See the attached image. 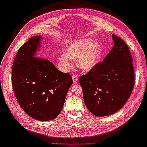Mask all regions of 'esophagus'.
<instances>
[{"mask_svg":"<svg viewBox=\"0 0 147 147\" xmlns=\"http://www.w3.org/2000/svg\"><path fill=\"white\" fill-rule=\"evenodd\" d=\"M72 78H73V83H77V82H78V78H77V76H74V75H73V77H72Z\"/></svg>","mask_w":147,"mask_h":147,"instance_id":"34e87169","label":"esophagus"}]
</instances>
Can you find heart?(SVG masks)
I'll return each mask as SVG.
<instances>
[{
    "mask_svg": "<svg viewBox=\"0 0 147 147\" xmlns=\"http://www.w3.org/2000/svg\"><path fill=\"white\" fill-rule=\"evenodd\" d=\"M101 55L99 43L92 38H78L68 42L65 46V53L59 57L64 69H70L73 61L77 59V65L81 70H91L98 63Z\"/></svg>",
    "mask_w": 147,
    "mask_h": 147,
    "instance_id": "heart-1",
    "label": "heart"
}]
</instances>
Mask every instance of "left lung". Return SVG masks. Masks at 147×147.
Here are the masks:
<instances>
[{
	"mask_svg": "<svg viewBox=\"0 0 147 147\" xmlns=\"http://www.w3.org/2000/svg\"><path fill=\"white\" fill-rule=\"evenodd\" d=\"M114 45L102 62L81 76L85 104L96 116L119 111L130 96L135 85L133 59L123 40L112 35Z\"/></svg>",
	"mask_w": 147,
	"mask_h": 147,
	"instance_id": "1",
	"label": "left lung"
}]
</instances>
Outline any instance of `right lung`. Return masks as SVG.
<instances>
[{"label":"right lung","instance_id":"obj_1","mask_svg":"<svg viewBox=\"0 0 147 147\" xmlns=\"http://www.w3.org/2000/svg\"><path fill=\"white\" fill-rule=\"evenodd\" d=\"M42 36L21 46L12 65V85L20 107L31 117L48 121L61 112L73 80L47 59L36 57Z\"/></svg>","mask_w":147,"mask_h":147}]
</instances>
